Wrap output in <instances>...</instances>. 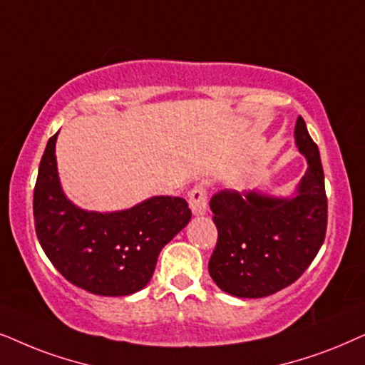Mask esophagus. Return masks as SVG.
I'll use <instances>...</instances> for the list:
<instances>
[{
  "instance_id": "obj_1",
  "label": "esophagus",
  "mask_w": 365,
  "mask_h": 365,
  "mask_svg": "<svg viewBox=\"0 0 365 365\" xmlns=\"http://www.w3.org/2000/svg\"><path fill=\"white\" fill-rule=\"evenodd\" d=\"M190 198H188V203H190L192 212L195 215H203L207 212V205H208V195H207V188L203 185H195L190 190Z\"/></svg>"
}]
</instances>
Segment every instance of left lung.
<instances>
[{
  "instance_id": "1",
  "label": "left lung",
  "mask_w": 365,
  "mask_h": 365,
  "mask_svg": "<svg viewBox=\"0 0 365 365\" xmlns=\"http://www.w3.org/2000/svg\"><path fill=\"white\" fill-rule=\"evenodd\" d=\"M295 143L309 163L295 197L272 198L255 190H220L212 197L218 239L208 272L223 292L242 299L279 292L307 270L324 244V170L302 116L295 123Z\"/></svg>"
}]
</instances>
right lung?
Here are the masks:
<instances>
[{
	"label": "right lung",
	"instance_id": "add662e5",
	"mask_svg": "<svg viewBox=\"0 0 365 365\" xmlns=\"http://www.w3.org/2000/svg\"><path fill=\"white\" fill-rule=\"evenodd\" d=\"M56 137L48 140L33 193L41 249L76 287L108 297L138 292L152 279L160 250L190 222L187 200L162 195L121 212L81 210L60 187Z\"/></svg>",
	"mask_w": 365,
	"mask_h": 365
}]
</instances>
